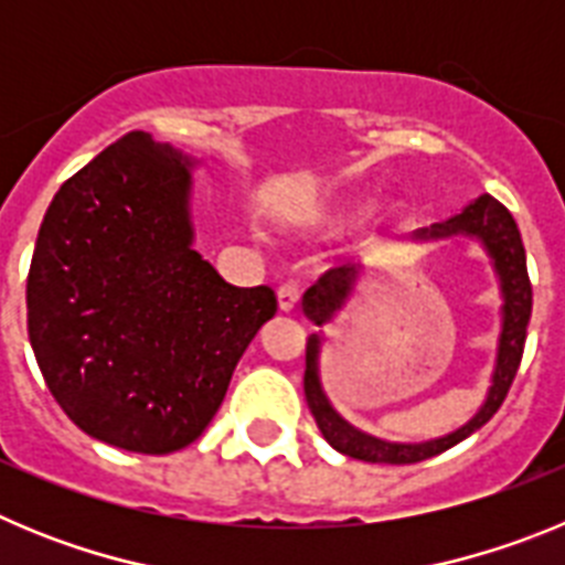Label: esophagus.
Instances as JSON below:
<instances>
[{
    "mask_svg": "<svg viewBox=\"0 0 565 565\" xmlns=\"http://www.w3.org/2000/svg\"><path fill=\"white\" fill-rule=\"evenodd\" d=\"M277 306H279V311H282V313H294V311H297V306H299V288L291 286V282L279 288V291H277Z\"/></svg>",
    "mask_w": 565,
    "mask_h": 565,
    "instance_id": "34e87169",
    "label": "esophagus"
}]
</instances>
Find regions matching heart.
I'll use <instances>...</instances> for the list:
<instances>
[{
  "mask_svg": "<svg viewBox=\"0 0 565 565\" xmlns=\"http://www.w3.org/2000/svg\"><path fill=\"white\" fill-rule=\"evenodd\" d=\"M364 212H367V206H364V203H359V201L348 203V206H339L337 212L328 217V223H331V226H348V223H353L356 217H362Z\"/></svg>",
  "mask_w": 565,
  "mask_h": 565,
  "instance_id": "1",
  "label": "heart"
}]
</instances>
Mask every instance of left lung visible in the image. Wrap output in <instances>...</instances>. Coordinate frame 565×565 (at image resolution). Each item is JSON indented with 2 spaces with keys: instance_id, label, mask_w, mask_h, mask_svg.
<instances>
[{
  "instance_id": "left-lung-1",
  "label": "left lung",
  "mask_w": 565,
  "mask_h": 565,
  "mask_svg": "<svg viewBox=\"0 0 565 565\" xmlns=\"http://www.w3.org/2000/svg\"><path fill=\"white\" fill-rule=\"evenodd\" d=\"M452 237L476 239L478 246L487 252L492 271L498 277V291H501V331H498L495 364H492V376H489L487 396L481 407L472 413L469 422L456 427L452 433H444L438 438L427 441H391V438H379L371 433L353 427L342 413L331 404L322 384V348L328 337L326 331L339 319V313L348 308L356 297L362 279H367L364 266H342L331 268L326 277L319 279L317 286L308 288L302 297V313L317 326V333L308 337L306 348V398L317 418L319 433L326 436L333 450L342 456H351L356 461L367 463H416L424 458H433L438 452L450 450L458 441L481 430L489 418L495 416L498 407L507 398L512 379L518 373V364L523 356V342H526V326L532 317V286H529L526 271V252H523V239L518 232V223L512 214L489 194H481L476 201H469L450 217L433 223L427 228L413 232V246H427V243H444Z\"/></svg>"
}]
</instances>
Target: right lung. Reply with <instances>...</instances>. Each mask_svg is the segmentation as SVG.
I'll return each instance as SVG.
<instances>
[{
  "label": "right lung",
  "instance_id": "obj_1",
  "mask_svg": "<svg viewBox=\"0 0 565 565\" xmlns=\"http://www.w3.org/2000/svg\"><path fill=\"white\" fill-rule=\"evenodd\" d=\"M194 154L129 132L50 201L28 274V333L78 430L167 456L201 436L257 331L268 286H228L194 252Z\"/></svg>",
  "mask_w": 565,
  "mask_h": 565
}]
</instances>
